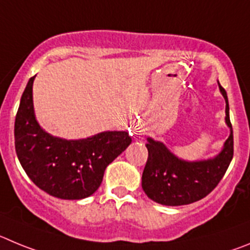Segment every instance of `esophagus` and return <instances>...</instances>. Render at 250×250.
I'll return each mask as SVG.
<instances>
[{
	"instance_id": "34e87169",
	"label": "esophagus",
	"mask_w": 250,
	"mask_h": 250,
	"mask_svg": "<svg viewBox=\"0 0 250 250\" xmlns=\"http://www.w3.org/2000/svg\"><path fill=\"white\" fill-rule=\"evenodd\" d=\"M133 132H134V134H142V132H143V130H142L141 127L136 125V127H133Z\"/></svg>"
}]
</instances>
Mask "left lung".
<instances>
[{"mask_svg": "<svg viewBox=\"0 0 250 250\" xmlns=\"http://www.w3.org/2000/svg\"><path fill=\"white\" fill-rule=\"evenodd\" d=\"M219 84L226 100V123L230 134L217 157L207 161L187 162L175 157L162 142L147 138L148 159L142 174L146 194L163 206H186L207 197L223 178L233 158V128L229 120L227 92Z\"/></svg>", "mask_w": 250, "mask_h": 250, "instance_id": "left-lung-1", "label": "left lung"}]
</instances>
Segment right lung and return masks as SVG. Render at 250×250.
<instances>
[{
  "label": "right lung",
  "instance_id": "1",
  "mask_svg": "<svg viewBox=\"0 0 250 250\" xmlns=\"http://www.w3.org/2000/svg\"><path fill=\"white\" fill-rule=\"evenodd\" d=\"M30 78L15 121V147L31 181L61 199H83L98 189L109 163L130 145L127 132H102L84 139L67 141L44 132L33 111Z\"/></svg>",
  "mask_w": 250,
  "mask_h": 250
}]
</instances>
